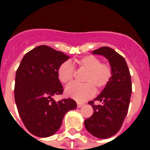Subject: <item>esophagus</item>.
I'll return each instance as SVG.
<instances>
[{
  "mask_svg": "<svg viewBox=\"0 0 150 150\" xmlns=\"http://www.w3.org/2000/svg\"><path fill=\"white\" fill-rule=\"evenodd\" d=\"M82 105H83V103H80V102H78L77 103V107H79V108L82 107Z\"/></svg>",
  "mask_w": 150,
  "mask_h": 150,
  "instance_id": "esophagus-1",
  "label": "esophagus"
}]
</instances>
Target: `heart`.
<instances>
[{"label":"heart","instance_id":"heart-1","mask_svg":"<svg viewBox=\"0 0 150 150\" xmlns=\"http://www.w3.org/2000/svg\"><path fill=\"white\" fill-rule=\"evenodd\" d=\"M79 68L86 71L83 76L86 83H71L65 89L66 95L77 101H84L93 96L95 92L100 91L107 86L113 75L111 66L102 63L94 55L82 57L76 61ZM57 76L62 83H69L75 76V68L69 61H64L57 69Z\"/></svg>","mask_w":150,"mask_h":150}]
</instances>
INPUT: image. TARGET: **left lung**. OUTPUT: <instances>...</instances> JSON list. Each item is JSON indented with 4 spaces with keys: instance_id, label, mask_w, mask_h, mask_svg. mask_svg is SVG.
Returning a JSON list of instances; mask_svg holds the SVG:
<instances>
[{
    "instance_id": "obj_1",
    "label": "left lung",
    "mask_w": 150,
    "mask_h": 150,
    "mask_svg": "<svg viewBox=\"0 0 150 150\" xmlns=\"http://www.w3.org/2000/svg\"><path fill=\"white\" fill-rule=\"evenodd\" d=\"M108 59L113 71L109 83L94 100L101 102L100 105L89 101L94 112L85 120V127L96 138L107 139L115 135L123 125L129 107L132 95V79L125 60L118 53L108 47H103L93 51Z\"/></svg>"
}]
</instances>
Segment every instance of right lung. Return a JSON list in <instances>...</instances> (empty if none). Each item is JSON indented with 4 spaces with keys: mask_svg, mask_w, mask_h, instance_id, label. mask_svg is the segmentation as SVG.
<instances>
[{
    "mask_svg": "<svg viewBox=\"0 0 150 150\" xmlns=\"http://www.w3.org/2000/svg\"><path fill=\"white\" fill-rule=\"evenodd\" d=\"M68 57L48 46H39L25 54L16 71L15 100L18 111L27 130L36 136L54 135L66 113L77 107L72 99L56 102L52 98L63 93L57 69Z\"/></svg>",
    "mask_w": 150,
    "mask_h": 150,
    "instance_id": "right-lung-1",
    "label": "right lung"
}]
</instances>
